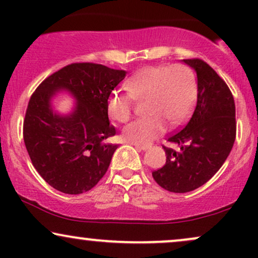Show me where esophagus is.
I'll list each match as a JSON object with an SVG mask.
<instances>
[{
  "label": "esophagus",
  "instance_id": "34e87169",
  "mask_svg": "<svg viewBox=\"0 0 258 258\" xmlns=\"http://www.w3.org/2000/svg\"><path fill=\"white\" fill-rule=\"evenodd\" d=\"M133 146H135L136 148H138V149H142V150H147L149 149V144H138V143H132Z\"/></svg>",
  "mask_w": 258,
  "mask_h": 258
}]
</instances>
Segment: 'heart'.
<instances>
[{
	"label": "heart",
	"mask_w": 258,
	"mask_h": 258,
	"mask_svg": "<svg viewBox=\"0 0 258 258\" xmlns=\"http://www.w3.org/2000/svg\"><path fill=\"white\" fill-rule=\"evenodd\" d=\"M127 93H111L106 100L110 119L127 122L132 116L133 99L147 100V117L123 128V137L138 144L150 143L166 128L186 116L195 98L194 76L182 64L147 67L127 81Z\"/></svg>",
	"instance_id": "obj_1"
}]
</instances>
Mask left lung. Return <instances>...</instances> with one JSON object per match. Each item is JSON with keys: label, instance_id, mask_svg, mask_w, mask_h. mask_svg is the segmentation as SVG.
Listing matches in <instances>:
<instances>
[{"label": "left lung", "instance_id": "8db88e82", "mask_svg": "<svg viewBox=\"0 0 258 258\" xmlns=\"http://www.w3.org/2000/svg\"><path fill=\"white\" fill-rule=\"evenodd\" d=\"M198 78L197 104L179 132L167 138L179 152L164 147L166 164L154 171L160 186L186 193L205 184L224 164L235 141V104L232 92L217 73L200 59H184Z\"/></svg>", "mask_w": 258, "mask_h": 258}]
</instances>
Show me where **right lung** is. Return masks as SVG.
<instances>
[{"label": "right lung", "instance_id": "right-lung-1", "mask_svg": "<svg viewBox=\"0 0 258 258\" xmlns=\"http://www.w3.org/2000/svg\"><path fill=\"white\" fill-rule=\"evenodd\" d=\"M125 70L102 64L74 63L52 74L29 100L24 143L40 176L57 190L81 194L104 176L117 146L105 143L115 136L106 100L125 79ZM69 93L77 103L61 115L51 105L53 95Z\"/></svg>", "mask_w": 258, "mask_h": 258}]
</instances>
